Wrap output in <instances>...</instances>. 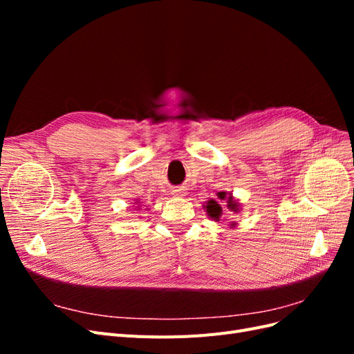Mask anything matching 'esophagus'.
<instances>
[{
    "mask_svg": "<svg viewBox=\"0 0 354 354\" xmlns=\"http://www.w3.org/2000/svg\"><path fill=\"white\" fill-rule=\"evenodd\" d=\"M171 195H173L174 198H185L187 195V192L185 187H174L173 190H171Z\"/></svg>",
    "mask_w": 354,
    "mask_h": 354,
    "instance_id": "1",
    "label": "esophagus"
}]
</instances>
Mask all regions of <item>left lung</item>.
<instances>
[{
	"mask_svg": "<svg viewBox=\"0 0 354 354\" xmlns=\"http://www.w3.org/2000/svg\"><path fill=\"white\" fill-rule=\"evenodd\" d=\"M217 196H218V199H221V201H226L227 202V208L230 209V211H233V212H239V203L233 199V196L230 195V194H227V192H218L217 194ZM205 207V209H207V214H208V217L209 218H212V220H218L220 217H221V214H223V209H221V207H220V203L216 201V199H209V201H207V205H203ZM230 226L233 227L234 226V223H232Z\"/></svg>",
	"mask_w": 354,
	"mask_h": 354,
	"instance_id": "8db88e82",
	"label": "left lung"
}]
</instances>
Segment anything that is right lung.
<instances>
[{
    "label": "right lung",
    "mask_w": 354,
    "mask_h": 354,
    "mask_svg": "<svg viewBox=\"0 0 354 354\" xmlns=\"http://www.w3.org/2000/svg\"><path fill=\"white\" fill-rule=\"evenodd\" d=\"M136 203H138V201H137V202H136Z\"/></svg>",
    "instance_id": "add662e5"
}]
</instances>
